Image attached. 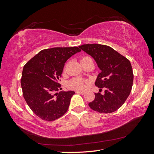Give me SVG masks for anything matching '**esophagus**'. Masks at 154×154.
<instances>
[{
  "label": "esophagus",
  "instance_id": "1",
  "mask_svg": "<svg viewBox=\"0 0 154 154\" xmlns=\"http://www.w3.org/2000/svg\"><path fill=\"white\" fill-rule=\"evenodd\" d=\"M75 93H78V94H85V92H83V91H77Z\"/></svg>",
  "mask_w": 154,
  "mask_h": 154
}]
</instances>
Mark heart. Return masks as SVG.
I'll use <instances>...</instances> for the list:
<instances>
[{"mask_svg": "<svg viewBox=\"0 0 154 154\" xmlns=\"http://www.w3.org/2000/svg\"><path fill=\"white\" fill-rule=\"evenodd\" d=\"M87 57H84L83 58H82V60ZM87 83L88 81L86 80H83L82 79H80V78H74V79L69 81L67 86L69 89H71L83 91L86 89Z\"/></svg>", "mask_w": 154, "mask_h": 154, "instance_id": "1", "label": "heart"}]
</instances>
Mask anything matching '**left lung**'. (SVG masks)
Masks as SVG:
<instances>
[{
    "label": "left lung",
    "instance_id": "obj_1",
    "mask_svg": "<svg viewBox=\"0 0 154 154\" xmlns=\"http://www.w3.org/2000/svg\"><path fill=\"white\" fill-rule=\"evenodd\" d=\"M92 57L101 72L95 85L104 93H95V98L89 103L91 109L100 113H111L125 103L131 92L134 75L131 63L123 55L108 45L97 44L79 46Z\"/></svg>",
    "mask_w": 154,
    "mask_h": 154
}]
</instances>
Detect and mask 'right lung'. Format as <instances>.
<instances>
[{
  "mask_svg": "<svg viewBox=\"0 0 154 154\" xmlns=\"http://www.w3.org/2000/svg\"><path fill=\"white\" fill-rule=\"evenodd\" d=\"M80 51L77 47L45 49L24 66L21 79L23 96L30 109L41 119L53 121L67 111L75 92L58 93L62 89L59 81L65 62Z\"/></svg>",
  "mask_w": 154,
  "mask_h": 154,
  "instance_id": "add662e5",
  "label": "right lung"
}]
</instances>
